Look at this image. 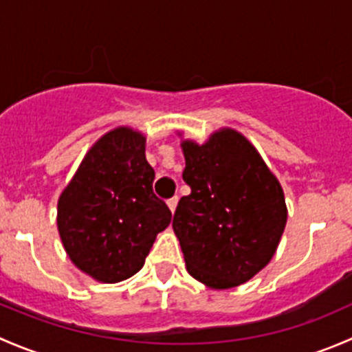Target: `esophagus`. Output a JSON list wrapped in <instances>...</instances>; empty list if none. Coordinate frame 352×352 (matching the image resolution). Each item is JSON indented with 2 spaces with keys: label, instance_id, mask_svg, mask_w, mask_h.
Here are the masks:
<instances>
[{
  "label": "esophagus",
  "instance_id": "esophagus-1",
  "mask_svg": "<svg viewBox=\"0 0 352 352\" xmlns=\"http://www.w3.org/2000/svg\"><path fill=\"white\" fill-rule=\"evenodd\" d=\"M166 204H168L170 211H172V212H175V209H177V204H179V197H177V196L170 197L168 201H166Z\"/></svg>",
  "mask_w": 352,
  "mask_h": 352
}]
</instances>
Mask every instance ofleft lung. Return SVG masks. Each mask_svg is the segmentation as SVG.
<instances>
[{
	"label": "left lung",
	"mask_w": 352,
	"mask_h": 352,
	"mask_svg": "<svg viewBox=\"0 0 352 352\" xmlns=\"http://www.w3.org/2000/svg\"><path fill=\"white\" fill-rule=\"evenodd\" d=\"M190 187L173 216L187 271L206 286L243 285L267 265L286 226L278 179L236 131L214 133L202 146L184 141Z\"/></svg>",
	"instance_id": "8db88e82"
}]
</instances>
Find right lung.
<instances>
[{"label":"right lung","mask_w":352,"mask_h":352,"mask_svg":"<svg viewBox=\"0 0 352 352\" xmlns=\"http://www.w3.org/2000/svg\"><path fill=\"white\" fill-rule=\"evenodd\" d=\"M144 138L119 127L94 144L63 190L58 228L78 269L102 283L136 274L156 235L172 221L155 196V170L146 162Z\"/></svg>","instance_id":"right-lung-1"}]
</instances>
